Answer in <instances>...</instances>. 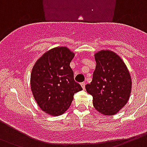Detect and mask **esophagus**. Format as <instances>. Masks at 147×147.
Masks as SVG:
<instances>
[{"instance_id":"34e87169","label":"esophagus","mask_w":147,"mask_h":147,"mask_svg":"<svg viewBox=\"0 0 147 147\" xmlns=\"http://www.w3.org/2000/svg\"><path fill=\"white\" fill-rule=\"evenodd\" d=\"M80 85H81V86L83 87V89H84V88H85V85H86V84H85V82H82L81 84H80Z\"/></svg>"}]
</instances>
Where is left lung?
<instances>
[{
  "instance_id": "left-lung-1",
  "label": "left lung",
  "mask_w": 147,
  "mask_h": 147,
  "mask_svg": "<svg viewBox=\"0 0 147 147\" xmlns=\"http://www.w3.org/2000/svg\"><path fill=\"white\" fill-rule=\"evenodd\" d=\"M96 65L86 90L93 96V104L104 115L116 114L129 98L132 81L124 62L117 53L101 51L95 54Z\"/></svg>"
}]
</instances>
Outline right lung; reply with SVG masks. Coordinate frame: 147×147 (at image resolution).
I'll return each mask as SVG.
<instances>
[{"label": "right lung", "instance_id": "1", "mask_svg": "<svg viewBox=\"0 0 147 147\" xmlns=\"http://www.w3.org/2000/svg\"><path fill=\"white\" fill-rule=\"evenodd\" d=\"M74 53L66 47L46 52L35 63L30 76V86L37 104L43 111L58 116L67 111L74 95L81 86L74 79L70 63Z\"/></svg>", "mask_w": 147, "mask_h": 147}]
</instances>
